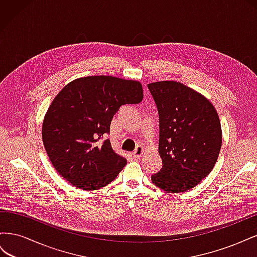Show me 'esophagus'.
<instances>
[{
  "label": "esophagus",
  "mask_w": 257,
  "mask_h": 257,
  "mask_svg": "<svg viewBox=\"0 0 257 257\" xmlns=\"http://www.w3.org/2000/svg\"><path fill=\"white\" fill-rule=\"evenodd\" d=\"M143 153H144V147L142 145H138L136 147V149H135L133 155H134L135 158H141L142 155H143Z\"/></svg>",
  "instance_id": "obj_1"
}]
</instances>
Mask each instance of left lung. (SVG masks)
I'll return each instance as SVG.
<instances>
[{"label": "left lung", "mask_w": 257, "mask_h": 257, "mask_svg": "<svg viewBox=\"0 0 257 257\" xmlns=\"http://www.w3.org/2000/svg\"><path fill=\"white\" fill-rule=\"evenodd\" d=\"M160 114L163 168L152 182L169 193L189 191L213 169L222 146L220 118L210 100L185 84H148Z\"/></svg>", "instance_id": "obj_1"}]
</instances>
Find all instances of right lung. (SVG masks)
Listing matches in <instances>:
<instances>
[{"mask_svg": "<svg viewBox=\"0 0 257 257\" xmlns=\"http://www.w3.org/2000/svg\"><path fill=\"white\" fill-rule=\"evenodd\" d=\"M143 85L112 76H88L62 89L43 121L42 136L57 172L76 188L93 191L113 181L127 161L109 139L113 114L122 105L138 104Z\"/></svg>", "mask_w": 257, "mask_h": 257, "instance_id": "obj_1", "label": "right lung"}]
</instances>
